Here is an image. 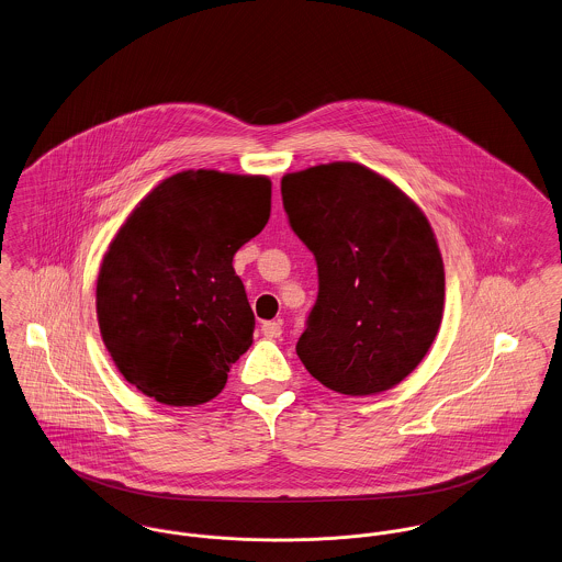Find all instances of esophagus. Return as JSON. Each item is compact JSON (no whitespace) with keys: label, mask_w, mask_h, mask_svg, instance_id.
I'll use <instances>...</instances> for the list:
<instances>
[{"label":"esophagus","mask_w":562,"mask_h":562,"mask_svg":"<svg viewBox=\"0 0 562 562\" xmlns=\"http://www.w3.org/2000/svg\"><path fill=\"white\" fill-rule=\"evenodd\" d=\"M260 331H262L265 338L276 340V338L282 336V323H280V321H265V323L260 325Z\"/></svg>","instance_id":"34e87169"}]
</instances>
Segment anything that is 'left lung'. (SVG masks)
<instances>
[{
  "label": "left lung",
  "instance_id": "obj_1",
  "mask_svg": "<svg viewBox=\"0 0 562 562\" xmlns=\"http://www.w3.org/2000/svg\"><path fill=\"white\" fill-rule=\"evenodd\" d=\"M282 205L318 271L297 342L305 370L345 395L397 385L426 357L442 318L445 269L428 220L355 162L284 175Z\"/></svg>",
  "mask_w": 562,
  "mask_h": 562
}]
</instances>
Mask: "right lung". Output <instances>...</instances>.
I'll use <instances>...</instances> for the list:
<instances>
[{
  "instance_id": "1",
  "label": "right lung",
  "mask_w": 562,
  "mask_h": 562,
  "mask_svg": "<svg viewBox=\"0 0 562 562\" xmlns=\"http://www.w3.org/2000/svg\"><path fill=\"white\" fill-rule=\"evenodd\" d=\"M269 212L267 177L183 171L130 214L102 260L95 310L115 366L140 393L196 406L224 389L255 334L233 257Z\"/></svg>"
}]
</instances>
